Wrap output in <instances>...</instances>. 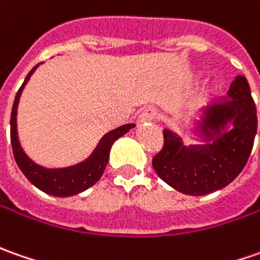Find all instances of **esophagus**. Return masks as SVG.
<instances>
[{
	"label": "esophagus",
	"mask_w": 260,
	"mask_h": 260,
	"mask_svg": "<svg viewBox=\"0 0 260 260\" xmlns=\"http://www.w3.org/2000/svg\"><path fill=\"white\" fill-rule=\"evenodd\" d=\"M157 116H158L157 109H154V108H147L145 111H142V113L139 115L138 122L139 123H144V122L154 121V119H157Z\"/></svg>",
	"instance_id": "1"
}]
</instances>
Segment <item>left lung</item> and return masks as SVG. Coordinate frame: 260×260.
<instances>
[{"label":"left lung","instance_id":"1","mask_svg":"<svg viewBox=\"0 0 260 260\" xmlns=\"http://www.w3.org/2000/svg\"><path fill=\"white\" fill-rule=\"evenodd\" d=\"M192 123V134L203 144L185 145L175 132L164 129V147L152 158V167L177 191L206 196L232 183L252 152L257 116L246 77H235L228 98L203 111Z\"/></svg>","mask_w":260,"mask_h":260}]
</instances>
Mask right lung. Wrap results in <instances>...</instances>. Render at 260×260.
Listing matches in <instances>:
<instances>
[{
  "mask_svg": "<svg viewBox=\"0 0 260 260\" xmlns=\"http://www.w3.org/2000/svg\"><path fill=\"white\" fill-rule=\"evenodd\" d=\"M39 68L34 66L31 72L27 75L24 83L18 89L15 94V99L13 103V111H11V147H13V154L15 158L17 166L23 171V174L27 177V180L36 185L39 190L44 191L50 196L56 197H70L76 196L79 192L85 191L89 187L96 184L101 177H102L105 168L109 161V152L112 148L113 142L122 135H125L129 129L135 126V123H126L122 125L116 129L109 131L106 135H103L99 144L96 145L94 151L86 158L85 161L77 162L75 166L64 167V168H46L39 164H36L31 158L24 152L23 147L18 139V132H17V108L20 102V96L23 93L24 86L30 80V77L34 73V70Z\"/></svg>",
  "mask_w": 260,
  "mask_h": 260,
  "instance_id": "add662e5",
  "label": "right lung"
}]
</instances>
